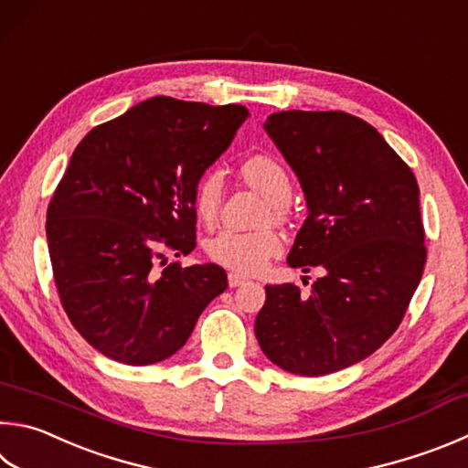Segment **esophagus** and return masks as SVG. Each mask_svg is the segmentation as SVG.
I'll return each mask as SVG.
<instances>
[{
	"label": "esophagus",
	"mask_w": 468,
	"mask_h": 468,
	"mask_svg": "<svg viewBox=\"0 0 468 468\" xmlns=\"http://www.w3.org/2000/svg\"><path fill=\"white\" fill-rule=\"evenodd\" d=\"M245 282H248V278H245L243 274H237V271H231V274H229V286L231 288H237Z\"/></svg>",
	"instance_id": "34e87169"
}]
</instances>
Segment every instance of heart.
<instances>
[{"label": "heart", "instance_id": "heart-1", "mask_svg": "<svg viewBox=\"0 0 468 468\" xmlns=\"http://www.w3.org/2000/svg\"><path fill=\"white\" fill-rule=\"evenodd\" d=\"M239 174L245 182L258 188L270 200L274 218H284L288 215L286 202L292 197V180L278 159L270 155H253L243 161ZM223 192V174L217 167L207 169L198 177L197 188H194V207L205 223H212L217 218ZM282 248V235L274 229L251 233L227 229L207 241V256L210 261L239 271V274H256L266 268V263L276 258Z\"/></svg>", "mask_w": 468, "mask_h": 468}]
</instances>
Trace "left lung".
Wrapping results in <instances>:
<instances>
[{
  "instance_id": "8db88e82",
  "label": "left lung",
  "mask_w": 468,
  "mask_h": 468,
  "mask_svg": "<svg viewBox=\"0 0 468 468\" xmlns=\"http://www.w3.org/2000/svg\"><path fill=\"white\" fill-rule=\"evenodd\" d=\"M263 129L299 176L309 208L288 266H317L323 276L309 296L294 284L266 286L256 337L282 370L331 375L377 352L410 307L428 253L420 186L358 116L288 110Z\"/></svg>"
}]
</instances>
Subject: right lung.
<instances>
[{"instance_id":"obj_1","label":"right lung","mask_w":468,"mask_h":468,"mask_svg":"<svg viewBox=\"0 0 468 468\" xmlns=\"http://www.w3.org/2000/svg\"><path fill=\"white\" fill-rule=\"evenodd\" d=\"M248 116L239 104L155 96L75 147L47 210L48 253L67 317L108 358H169L227 288L217 263H169L159 276L153 266L197 248L194 188Z\"/></svg>"}]
</instances>
